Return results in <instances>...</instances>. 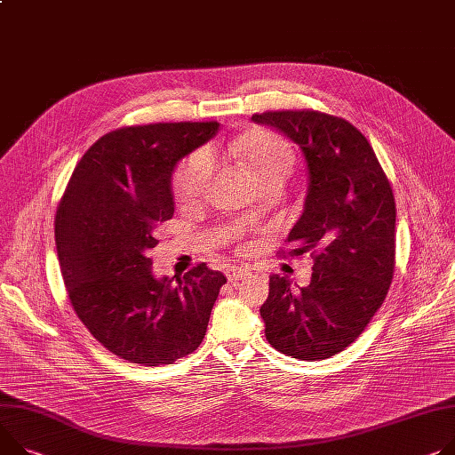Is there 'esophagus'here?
Instances as JSON below:
<instances>
[{
    "label": "esophagus",
    "instance_id": "obj_1",
    "mask_svg": "<svg viewBox=\"0 0 455 455\" xmlns=\"http://www.w3.org/2000/svg\"><path fill=\"white\" fill-rule=\"evenodd\" d=\"M251 275V269L250 267H242V266H229L226 269V276L229 283H238V281H243V278H248Z\"/></svg>",
    "mask_w": 455,
    "mask_h": 455
}]
</instances>
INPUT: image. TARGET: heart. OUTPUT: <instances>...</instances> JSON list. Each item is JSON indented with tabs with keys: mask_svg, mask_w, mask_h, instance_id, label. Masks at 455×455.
I'll return each mask as SVG.
<instances>
[{
	"mask_svg": "<svg viewBox=\"0 0 455 455\" xmlns=\"http://www.w3.org/2000/svg\"><path fill=\"white\" fill-rule=\"evenodd\" d=\"M228 153L246 165L253 172L257 182L271 177H288L293 165L291 146L281 134L269 131H259L236 140V142L228 146ZM212 153L200 149L184 158L174 171L172 182L179 202H195L202 195L209 177H212Z\"/></svg>",
	"mask_w": 455,
	"mask_h": 455,
	"instance_id": "b5f03b06",
	"label": "heart"
}]
</instances>
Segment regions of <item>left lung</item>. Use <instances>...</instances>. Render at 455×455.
Returning <instances> with one entry per match:
<instances>
[{"label":"left lung","mask_w":455,"mask_h":455,"mask_svg":"<svg viewBox=\"0 0 455 455\" xmlns=\"http://www.w3.org/2000/svg\"><path fill=\"white\" fill-rule=\"evenodd\" d=\"M302 149L309 188L290 231V255L313 257L311 283L291 291L269 278L260 307L267 342L293 359L337 355L368 326L388 295L395 269V198L366 136L347 120L313 109L251 116Z\"/></svg>","instance_id":"left-lung-1"}]
</instances>
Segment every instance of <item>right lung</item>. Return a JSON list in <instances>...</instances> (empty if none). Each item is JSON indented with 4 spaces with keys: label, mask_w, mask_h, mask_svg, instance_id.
Returning <instances> with one entry per match:
<instances>
[{
    "label": "right lung",
    "mask_w": 455,
    "mask_h": 455,
    "mask_svg": "<svg viewBox=\"0 0 455 455\" xmlns=\"http://www.w3.org/2000/svg\"><path fill=\"white\" fill-rule=\"evenodd\" d=\"M219 125L162 122L103 134L60 200L54 236L68 299L91 335L124 361L172 364L205 335L226 276L200 262L177 281L155 278L148 253L174 213V165Z\"/></svg>",
    "instance_id": "1"
}]
</instances>
